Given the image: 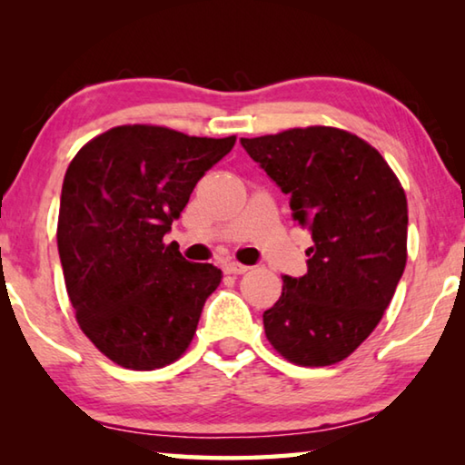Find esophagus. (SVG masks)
<instances>
[{
	"label": "esophagus",
	"mask_w": 465,
	"mask_h": 465,
	"mask_svg": "<svg viewBox=\"0 0 465 465\" xmlns=\"http://www.w3.org/2000/svg\"><path fill=\"white\" fill-rule=\"evenodd\" d=\"M248 271H250V266H246V264H240L235 261H225L223 262V272H227V274H243Z\"/></svg>",
	"instance_id": "obj_1"
}]
</instances>
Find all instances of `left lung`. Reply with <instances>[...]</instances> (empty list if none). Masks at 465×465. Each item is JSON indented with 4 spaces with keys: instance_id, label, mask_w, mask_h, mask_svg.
Masks as SVG:
<instances>
[{
    "instance_id": "obj_1",
    "label": "left lung",
    "mask_w": 465,
    "mask_h": 465,
    "mask_svg": "<svg viewBox=\"0 0 465 465\" xmlns=\"http://www.w3.org/2000/svg\"><path fill=\"white\" fill-rule=\"evenodd\" d=\"M289 194L312 233L303 277L282 274L262 313L271 344L291 363L324 367L351 355L380 324L406 266L404 188L375 147L332 127L240 139Z\"/></svg>"
}]
</instances>
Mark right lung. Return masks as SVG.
<instances>
[{"instance_id": "add662e5", "label": "right lung", "mask_w": 465, "mask_h": 465, "mask_svg": "<svg viewBox=\"0 0 465 465\" xmlns=\"http://www.w3.org/2000/svg\"><path fill=\"white\" fill-rule=\"evenodd\" d=\"M233 143L124 124L69 163L57 225L63 277L84 334L116 365L152 371L191 344L223 272L162 240Z\"/></svg>"}]
</instances>
